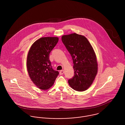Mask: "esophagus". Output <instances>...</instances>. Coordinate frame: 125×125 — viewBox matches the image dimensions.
<instances>
[{
    "label": "esophagus",
    "mask_w": 125,
    "mask_h": 125,
    "mask_svg": "<svg viewBox=\"0 0 125 125\" xmlns=\"http://www.w3.org/2000/svg\"><path fill=\"white\" fill-rule=\"evenodd\" d=\"M64 71L63 70H61V71L60 72V74H63L64 73Z\"/></svg>",
    "instance_id": "esophagus-1"
}]
</instances>
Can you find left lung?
<instances>
[{
    "instance_id": "8db88e82",
    "label": "left lung",
    "mask_w": 125,
    "mask_h": 125,
    "mask_svg": "<svg viewBox=\"0 0 125 125\" xmlns=\"http://www.w3.org/2000/svg\"><path fill=\"white\" fill-rule=\"evenodd\" d=\"M62 40L73 63L74 75L68 83L76 91H85L91 85L98 72L94 50L86 37L76 33L62 36Z\"/></svg>"
}]
</instances>
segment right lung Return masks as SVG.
Masks as SVG:
<instances>
[{
  "label": "right lung",
  "mask_w": 125,
  "mask_h": 125,
  "mask_svg": "<svg viewBox=\"0 0 125 125\" xmlns=\"http://www.w3.org/2000/svg\"><path fill=\"white\" fill-rule=\"evenodd\" d=\"M59 40L57 37H41L31 46L27 58V69L30 78L37 87L49 89L59 73L52 68L50 54Z\"/></svg>",
  "instance_id": "right-lung-1"
}]
</instances>
